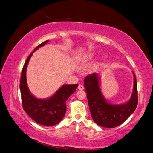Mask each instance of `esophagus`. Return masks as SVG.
<instances>
[{
    "mask_svg": "<svg viewBox=\"0 0 153 153\" xmlns=\"http://www.w3.org/2000/svg\"><path fill=\"white\" fill-rule=\"evenodd\" d=\"M78 89H79V90H82L84 89V86H82V85H79V86H78Z\"/></svg>",
    "mask_w": 153,
    "mask_h": 153,
    "instance_id": "34e87169",
    "label": "esophagus"
}]
</instances>
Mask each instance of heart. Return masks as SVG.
Segmentation results:
<instances>
[{
    "mask_svg": "<svg viewBox=\"0 0 153 153\" xmlns=\"http://www.w3.org/2000/svg\"><path fill=\"white\" fill-rule=\"evenodd\" d=\"M96 56V54L95 52H89V53L87 54L84 58V60L87 62V61H90L92 59H94Z\"/></svg>",
    "mask_w": 153,
    "mask_h": 153,
    "instance_id": "obj_1",
    "label": "heart"
}]
</instances>
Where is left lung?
Listing matches in <instances>:
<instances>
[{
  "label": "left lung",
  "instance_id": "1",
  "mask_svg": "<svg viewBox=\"0 0 153 153\" xmlns=\"http://www.w3.org/2000/svg\"><path fill=\"white\" fill-rule=\"evenodd\" d=\"M133 89L128 101L124 104H112L104 97L101 89V77L93 73L84 79V86L91 115L97 125L104 128H113L123 124L136 110L138 104L137 83L135 74Z\"/></svg>",
  "mask_w": 153,
  "mask_h": 153
}]
</instances>
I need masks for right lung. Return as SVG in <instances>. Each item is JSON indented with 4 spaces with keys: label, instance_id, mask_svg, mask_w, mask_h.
<instances>
[{
    "label": "right lung",
    "instance_id": "right-lung-1",
    "mask_svg": "<svg viewBox=\"0 0 153 153\" xmlns=\"http://www.w3.org/2000/svg\"><path fill=\"white\" fill-rule=\"evenodd\" d=\"M48 42L47 40L38 45L26 59L22 71L20 89L24 110L27 115L38 124L51 126L58 124L63 119L67 110V100L74 93L78 85H63L54 95L47 99L36 98L30 93L26 79L29 62L34 52Z\"/></svg>",
    "mask_w": 153,
    "mask_h": 153
}]
</instances>
